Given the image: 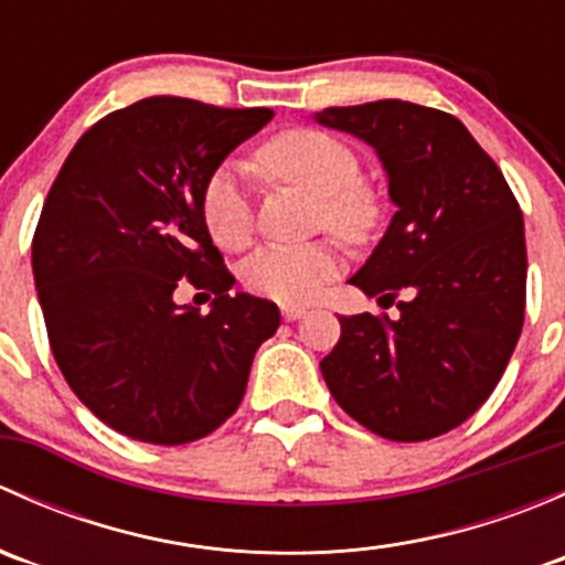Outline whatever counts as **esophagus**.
I'll use <instances>...</instances> for the list:
<instances>
[{
	"instance_id": "obj_1",
	"label": "esophagus",
	"mask_w": 565,
	"mask_h": 565,
	"mask_svg": "<svg viewBox=\"0 0 565 565\" xmlns=\"http://www.w3.org/2000/svg\"><path fill=\"white\" fill-rule=\"evenodd\" d=\"M306 315V309L303 306H295V303H287V306H281V317L287 319V322H295V319H300Z\"/></svg>"
}]
</instances>
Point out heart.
Returning <instances> with one entry per match:
<instances>
[{
  "label": "heart",
  "instance_id": "obj_1",
  "mask_svg": "<svg viewBox=\"0 0 565 565\" xmlns=\"http://www.w3.org/2000/svg\"><path fill=\"white\" fill-rule=\"evenodd\" d=\"M267 172L306 188L319 199L317 218L335 235L363 243L380 221V204L361 185L355 150L315 128L284 130L259 152ZM199 210L210 237L221 248H246L254 237V210L235 167H218L204 180ZM341 270V250L333 241L306 246H265L243 265V284L254 295L278 303H303Z\"/></svg>",
  "mask_w": 565,
  "mask_h": 565
}]
</instances>
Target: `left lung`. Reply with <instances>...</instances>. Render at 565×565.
<instances>
[{
    "mask_svg": "<svg viewBox=\"0 0 565 565\" xmlns=\"http://www.w3.org/2000/svg\"><path fill=\"white\" fill-rule=\"evenodd\" d=\"M317 119L369 141L388 172L396 215L350 284L398 309L396 319L341 317L339 344L319 369L339 407L369 431L431 440L487 402L520 341V202L470 130L440 108L377 100Z\"/></svg>",
    "mask_w": 565,
    "mask_h": 565,
    "instance_id": "1",
    "label": "left lung"
}]
</instances>
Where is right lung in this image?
Wrapping results in <instances>:
<instances>
[{"label":"right lung","instance_id":"obj_1","mask_svg":"<svg viewBox=\"0 0 565 565\" xmlns=\"http://www.w3.org/2000/svg\"><path fill=\"white\" fill-rule=\"evenodd\" d=\"M270 117L145 98L98 119L45 196L32 273L51 352L119 435L207 437L241 407L254 352L281 322L270 300L230 295L235 276L199 210L204 180ZM182 282L216 295L210 316L173 303Z\"/></svg>","mask_w":565,"mask_h":565}]
</instances>
